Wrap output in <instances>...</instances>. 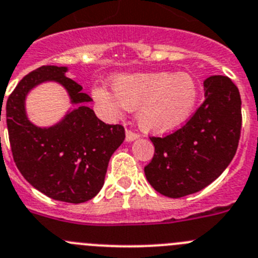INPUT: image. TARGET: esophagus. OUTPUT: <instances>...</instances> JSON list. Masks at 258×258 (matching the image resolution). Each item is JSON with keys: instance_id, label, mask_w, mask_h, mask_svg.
Returning a JSON list of instances; mask_svg holds the SVG:
<instances>
[{"instance_id": "34e87169", "label": "esophagus", "mask_w": 258, "mask_h": 258, "mask_svg": "<svg viewBox=\"0 0 258 258\" xmlns=\"http://www.w3.org/2000/svg\"><path fill=\"white\" fill-rule=\"evenodd\" d=\"M138 134L136 132L131 131V129H126V133H125V141L126 142H133L134 139L138 138Z\"/></svg>"}]
</instances>
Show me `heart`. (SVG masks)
I'll use <instances>...</instances> for the list:
<instances>
[{
    "label": "heart",
    "mask_w": 258,
    "mask_h": 258,
    "mask_svg": "<svg viewBox=\"0 0 258 258\" xmlns=\"http://www.w3.org/2000/svg\"><path fill=\"white\" fill-rule=\"evenodd\" d=\"M112 92L103 87L93 89L96 102L110 115L137 110L142 129L169 133L185 124L200 100V87L188 73H139L120 74L111 80Z\"/></svg>",
    "instance_id": "obj_1"
}]
</instances>
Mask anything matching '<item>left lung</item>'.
<instances>
[{"label":"left lung","mask_w":258,"mask_h":258,"mask_svg":"<svg viewBox=\"0 0 258 258\" xmlns=\"http://www.w3.org/2000/svg\"><path fill=\"white\" fill-rule=\"evenodd\" d=\"M205 101L185 125L166 137H151L155 155L145 167L151 185L170 198L198 192L223 174L237 152L242 101L230 78L203 82Z\"/></svg>","instance_id":"1"}]
</instances>
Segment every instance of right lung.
<instances>
[{"instance_id":"obj_1","label":"right lung","mask_w":258,"mask_h":258,"mask_svg":"<svg viewBox=\"0 0 258 258\" xmlns=\"http://www.w3.org/2000/svg\"><path fill=\"white\" fill-rule=\"evenodd\" d=\"M66 72L65 66L47 65L25 75L7 98L5 119L14 161L28 183L52 200L83 203L102 188L108 161L124 142L125 131L122 125L101 121L86 105L91 97L65 77ZM49 80L60 82L77 107L53 127L39 128L27 120L25 97Z\"/></svg>"}]
</instances>
